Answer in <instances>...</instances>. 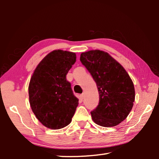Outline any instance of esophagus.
<instances>
[{"mask_svg":"<svg viewBox=\"0 0 159 159\" xmlns=\"http://www.w3.org/2000/svg\"><path fill=\"white\" fill-rule=\"evenodd\" d=\"M84 97H85V95H84V94H81V95H80V99H82V100H83V99H84Z\"/></svg>","mask_w":159,"mask_h":159,"instance_id":"obj_1","label":"esophagus"}]
</instances>
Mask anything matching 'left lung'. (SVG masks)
I'll list each match as a JSON object with an SVG mask.
<instances>
[{
    "label": "left lung",
    "instance_id": "obj_1",
    "mask_svg": "<svg viewBox=\"0 0 159 159\" xmlns=\"http://www.w3.org/2000/svg\"><path fill=\"white\" fill-rule=\"evenodd\" d=\"M80 61L96 82L99 95L92 119L102 127H114L123 121L133 107V80L123 66L108 52L93 50L80 54Z\"/></svg>",
    "mask_w": 159,
    "mask_h": 159
}]
</instances>
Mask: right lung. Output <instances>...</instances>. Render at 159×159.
<instances>
[{"mask_svg":"<svg viewBox=\"0 0 159 159\" xmlns=\"http://www.w3.org/2000/svg\"><path fill=\"white\" fill-rule=\"evenodd\" d=\"M76 61L75 52L55 50L38 64L29 84V103L37 119L48 128L68 125L79 104L66 76Z\"/></svg>","mask_w":159,"mask_h":159,"instance_id":"1","label":"right lung"}]
</instances>
